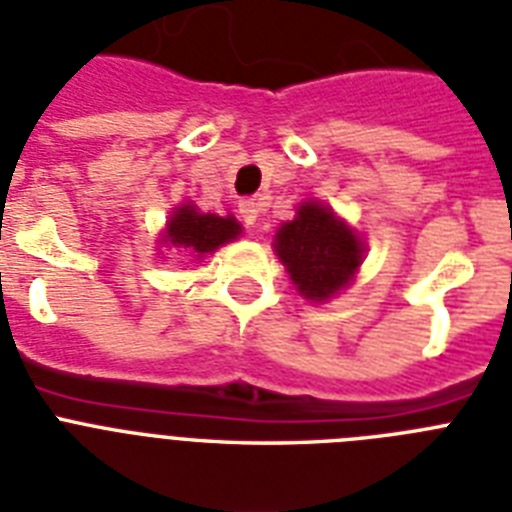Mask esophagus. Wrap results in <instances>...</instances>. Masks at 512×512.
I'll return each instance as SVG.
<instances>
[{
	"label": "esophagus",
	"mask_w": 512,
	"mask_h": 512,
	"mask_svg": "<svg viewBox=\"0 0 512 512\" xmlns=\"http://www.w3.org/2000/svg\"><path fill=\"white\" fill-rule=\"evenodd\" d=\"M237 214H240V219H243L245 224H256V219H259V214H261V208H259V203H253V200H243V203H240V206H237Z\"/></svg>",
	"instance_id": "34e87169"
}]
</instances>
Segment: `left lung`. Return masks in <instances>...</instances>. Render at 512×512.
<instances>
[{
    "label": "left lung",
    "mask_w": 512,
    "mask_h": 512,
    "mask_svg": "<svg viewBox=\"0 0 512 512\" xmlns=\"http://www.w3.org/2000/svg\"><path fill=\"white\" fill-rule=\"evenodd\" d=\"M277 256L301 296L325 301L349 285L362 261V243L320 203H304L277 230Z\"/></svg>",
    "instance_id": "obj_1"
}]
</instances>
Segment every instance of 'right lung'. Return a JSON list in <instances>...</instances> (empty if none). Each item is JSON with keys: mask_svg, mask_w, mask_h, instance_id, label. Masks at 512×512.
<instances>
[{"mask_svg": "<svg viewBox=\"0 0 512 512\" xmlns=\"http://www.w3.org/2000/svg\"><path fill=\"white\" fill-rule=\"evenodd\" d=\"M240 235V224L232 216L198 214L192 206H182L174 211L171 222L166 224V243L187 248V251L211 253L222 243H230Z\"/></svg>", "mask_w": 512, "mask_h": 512, "instance_id": "right-lung-1", "label": "right lung"}]
</instances>
